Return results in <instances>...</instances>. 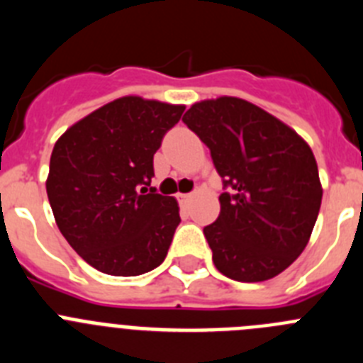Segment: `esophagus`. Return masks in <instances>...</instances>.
<instances>
[{
  "label": "esophagus",
  "mask_w": 363,
  "mask_h": 363,
  "mask_svg": "<svg viewBox=\"0 0 363 363\" xmlns=\"http://www.w3.org/2000/svg\"><path fill=\"white\" fill-rule=\"evenodd\" d=\"M191 198H192V192H185V194H179V201H184V203H187Z\"/></svg>",
  "instance_id": "1"
}]
</instances>
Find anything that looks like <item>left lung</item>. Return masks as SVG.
<instances>
[{"instance_id":"left-lung-1","label":"left lung","mask_w":363,"mask_h":363,"mask_svg":"<svg viewBox=\"0 0 363 363\" xmlns=\"http://www.w3.org/2000/svg\"><path fill=\"white\" fill-rule=\"evenodd\" d=\"M184 121L211 149L223 187L233 189L203 229L216 269L236 281L278 277L309 243L322 205L311 147L289 125L234 96L198 101Z\"/></svg>"}]
</instances>
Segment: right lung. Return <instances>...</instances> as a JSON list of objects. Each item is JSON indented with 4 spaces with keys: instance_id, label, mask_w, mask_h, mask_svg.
<instances>
[{
    "instance_id": "add662e5",
    "label": "right lung",
    "mask_w": 363,
    "mask_h": 363,
    "mask_svg": "<svg viewBox=\"0 0 363 363\" xmlns=\"http://www.w3.org/2000/svg\"><path fill=\"white\" fill-rule=\"evenodd\" d=\"M184 111L123 96L76 121L54 145L47 176L54 220L99 272L138 277L165 259L179 207L150 187L152 160Z\"/></svg>"
}]
</instances>
